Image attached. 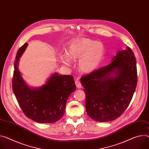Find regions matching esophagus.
Listing matches in <instances>:
<instances>
[{
    "instance_id": "1",
    "label": "esophagus",
    "mask_w": 149,
    "mask_h": 149,
    "mask_svg": "<svg viewBox=\"0 0 149 149\" xmlns=\"http://www.w3.org/2000/svg\"><path fill=\"white\" fill-rule=\"evenodd\" d=\"M75 86H77V87L78 88H81L82 87V85H81V83L79 82V81L78 79L75 80Z\"/></svg>"
}]
</instances>
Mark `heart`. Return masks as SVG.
I'll use <instances>...</instances> for the list:
<instances>
[{
  "mask_svg": "<svg viewBox=\"0 0 149 149\" xmlns=\"http://www.w3.org/2000/svg\"><path fill=\"white\" fill-rule=\"evenodd\" d=\"M103 43L87 38H77L71 42L67 47V53L61 54V60L66 65L71 63V59H79V70L88 74L95 71L101 64L104 55Z\"/></svg>",
  "mask_w": 149,
  "mask_h": 149,
  "instance_id": "obj_1",
  "label": "heart"
}]
</instances>
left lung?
<instances>
[{
    "label": "left lung",
    "mask_w": 149,
    "mask_h": 149,
    "mask_svg": "<svg viewBox=\"0 0 149 149\" xmlns=\"http://www.w3.org/2000/svg\"><path fill=\"white\" fill-rule=\"evenodd\" d=\"M88 115L97 122L116 119L130 104L137 83L136 60L130 47L119 50L109 64L81 78Z\"/></svg>",
    "instance_id": "8db88e82"
}]
</instances>
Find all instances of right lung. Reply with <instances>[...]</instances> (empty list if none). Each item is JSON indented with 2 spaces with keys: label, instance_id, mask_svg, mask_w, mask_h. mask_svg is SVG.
<instances>
[{
  "label": "right lung",
  "instance_id": "1",
  "mask_svg": "<svg viewBox=\"0 0 149 149\" xmlns=\"http://www.w3.org/2000/svg\"><path fill=\"white\" fill-rule=\"evenodd\" d=\"M28 43L17 52L12 78V90L24 114L38 123H53L62 118L67 99L76 89L72 75L53 74L40 87H30L21 77L18 62Z\"/></svg>",
  "mask_w": 149,
  "mask_h": 149
}]
</instances>
